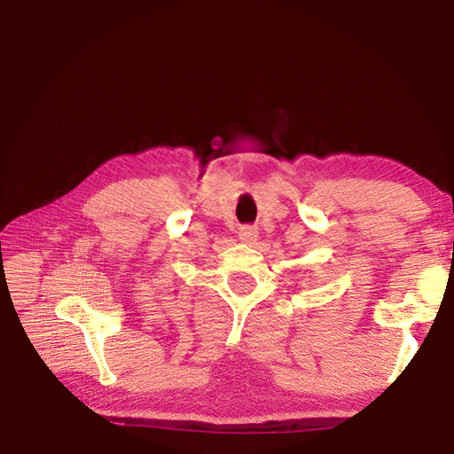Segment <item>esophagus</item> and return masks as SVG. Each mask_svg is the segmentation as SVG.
<instances>
[{
  "label": "esophagus",
  "mask_w": 454,
  "mask_h": 454,
  "mask_svg": "<svg viewBox=\"0 0 454 454\" xmlns=\"http://www.w3.org/2000/svg\"><path fill=\"white\" fill-rule=\"evenodd\" d=\"M239 239H240L242 242H254V240L257 239V229H255V227H252V225H244V227H240V231H239Z\"/></svg>",
  "instance_id": "34e87169"
}]
</instances>
